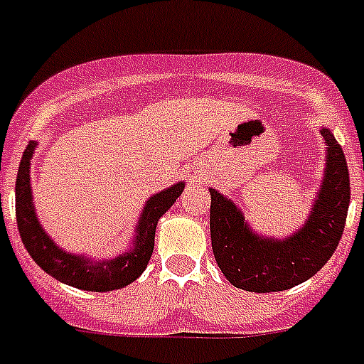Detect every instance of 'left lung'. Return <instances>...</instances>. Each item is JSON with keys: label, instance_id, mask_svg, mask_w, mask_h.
<instances>
[{"label": "left lung", "instance_id": "1", "mask_svg": "<svg viewBox=\"0 0 364 364\" xmlns=\"http://www.w3.org/2000/svg\"><path fill=\"white\" fill-rule=\"evenodd\" d=\"M326 168L309 216L292 235L257 233L233 200L210 192V244L225 279L248 292H279L313 277L329 261L343 237L350 205L346 157L331 129H320Z\"/></svg>", "mask_w": 364, "mask_h": 364}]
</instances>
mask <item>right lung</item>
<instances>
[{"instance_id":"add662e5","label":"right lung","mask_w":364,"mask_h":364,"mask_svg":"<svg viewBox=\"0 0 364 364\" xmlns=\"http://www.w3.org/2000/svg\"><path fill=\"white\" fill-rule=\"evenodd\" d=\"M36 142L27 144L16 177V222L21 242L33 257V261L51 277L75 287L81 291L109 292L124 289L146 270L155 246V229L161 216L181 196L185 181L149 196L140 210L139 222L135 225V237L129 248L112 259H94L83 253L66 252L46 233L41 220L36 216L31 188V159L36 149Z\"/></svg>"}]
</instances>
